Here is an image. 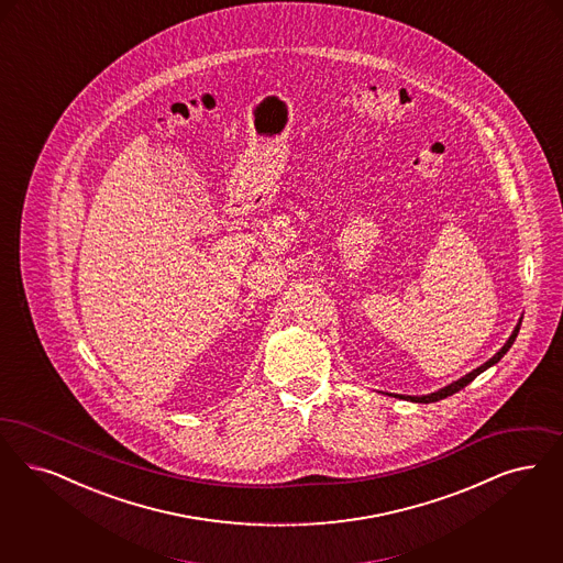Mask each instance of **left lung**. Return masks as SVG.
Here are the masks:
<instances>
[{"instance_id": "left-lung-1", "label": "left lung", "mask_w": 563, "mask_h": 563, "mask_svg": "<svg viewBox=\"0 0 563 563\" xmlns=\"http://www.w3.org/2000/svg\"><path fill=\"white\" fill-rule=\"evenodd\" d=\"M523 318V316H521ZM521 318H519L518 324H516V329H514V333H511V338L505 341V345L496 352L495 356L490 358V361L484 362L482 366H477V368H473L472 373H467L465 377H461V379H456V382L449 383L446 387H442V389H438V391H433V394H428V396H396V398H400V400H410V402H421V405H429V402H438V400H444V398H449L452 394H456L459 389H463L465 385H470V383L479 375V373H484L486 368H490V366H495L496 362L500 361L507 352H509V347L514 345V341L518 338L519 327H521Z\"/></svg>"}]
</instances>
